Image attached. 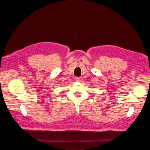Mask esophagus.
I'll return each mask as SVG.
<instances>
[{"label": "esophagus", "mask_w": 150, "mask_h": 150, "mask_svg": "<svg viewBox=\"0 0 150 150\" xmlns=\"http://www.w3.org/2000/svg\"><path fill=\"white\" fill-rule=\"evenodd\" d=\"M76 81L77 82H81V79L79 77H76Z\"/></svg>", "instance_id": "esophagus-1"}]
</instances>
